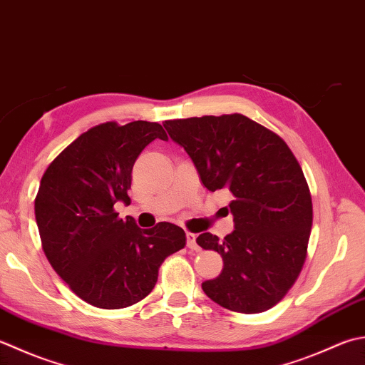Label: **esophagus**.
<instances>
[{
	"mask_svg": "<svg viewBox=\"0 0 365 365\" xmlns=\"http://www.w3.org/2000/svg\"><path fill=\"white\" fill-rule=\"evenodd\" d=\"M187 247H188L190 250H195V252H197L199 245L196 244V234L187 232Z\"/></svg>",
	"mask_w": 365,
	"mask_h": 365,
	"instance_id": "1",
	"label": "esophagus"
}]
</instances>
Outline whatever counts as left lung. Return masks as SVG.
Returning <instances> with one entry per match:
<instances>
[{
  "mask_svg": "<svg viewBox=\"0 0 365 365\" xmlns=\"http://www.w3.org/2000/svg\"><path fill=\"white\" fill-rule=\"evenodd\" d=\"M209 191L227 190L235 230L223 240L196 239L223 258L221 274L202 283L213 302L261 313L287 296L304 267L313 205L302 168L280 135L242 113L164 121Z\"/></svg>",
  "mask_w": 365,
  "mask_h": 365,
  "instance_id": "left-lung-1",
  "label": "left lung"
}]
</instances>
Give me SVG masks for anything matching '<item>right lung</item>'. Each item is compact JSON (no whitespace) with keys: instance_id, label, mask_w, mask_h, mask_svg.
<instances>
[{"instance_id":"add662e5","label":"right lung","mask_w":365,"mask_h":365,"mask_svg":"<svg viewBox=\"0 0 365 365\" xmlns=\"http://www.w3.org/2000/svg\"><path fill=\"white\" fill-rule=\"evenodd\" d=\"M155 139L168 140L160 123L106 121L71 142L41 178L34 215L42 250L71 291L98 309L142 301L163 261L187 244L180 226L161 221L140 230L113 209L131 202L133 166Z\"/></svg>"}]
</instances>
